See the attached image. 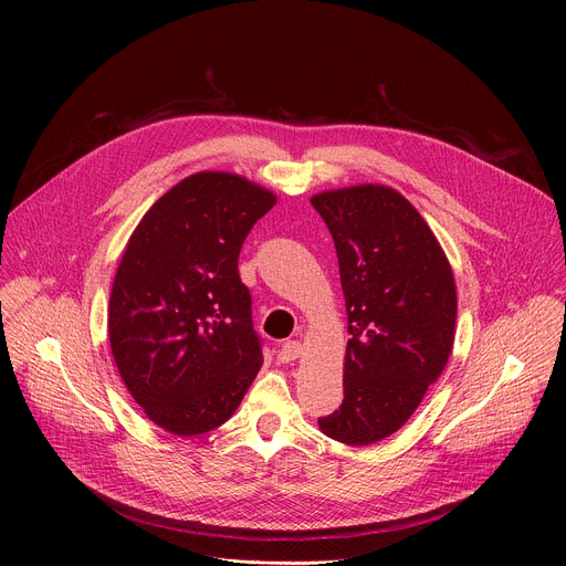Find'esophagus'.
<instances>
[{"label": "esophagus", "mask_w": 566, "mask_h": 566, "mask_svg": "<svg viewBox=\"0 0 566 566\" xmlns=\"http://www.w3.org/2000/svg\"><path fill=\"white\" fill-rule=\"evenodd\" d=\"M300 354H302V343H297V340H286V343L282 345V349H280V360H282V363H293V360L300 358Z\"/></svg>", "instance_id": "1"}]
</instances>
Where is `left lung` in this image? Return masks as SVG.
I'll return each mask as SVG.
<instances>
[{
	"instance_id": "obj_1",
	"label": "left lung",
	"mask_w": 566,
	"mask_h": 566,
	"mask_svg": "<svg viewBox=\"0 0 566 566\" xmlns=\"http://www.w3.org/2000/svg\"><path fill=\"white\" fill-rule=\"evenodd\" d=\"M347 306L343 406L317 419L347 446H369L406 423L441 376L454 343L457 286L419 210L387 186L319 192Z\"/></svg>"
}]
</instances>
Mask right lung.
I'll use <instances>...</instances> for the list:
<instances>
[{
    "label": "right lung",
    "mask_w": 566,
    "mask_h": 566,
    "mask_svg": "<svg viewBox=\"0 0 566 566\" xmlns=\"http://www.w3.org/2000/svg\"><path fill=\"white\" fill-rule=\"evenodd\" d=\"M277 197L230 172H197L138 221L107 311L118 374L149 421L179 437L226 423L264 356L237 260Z\"/></svg>",
    "instance_id": "add662e5"
}]
</instances>
